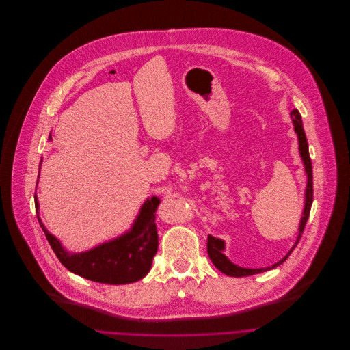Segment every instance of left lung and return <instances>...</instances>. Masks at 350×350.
Segmentation results:
<instances>
[{"label":"left lung","mask_w":350,"mask_h":350,"mask_svg":"<svg viewBox=\"0 0 350 350\" xmlns=\"http://www.w3.org/2000/svg\"><path fill=\"white\" fill-rule=\"evenodd\" d=\"M291 118L294 122V129L298 135V142H299V154L302 157L304 165H305V172L308 175V183H306V191H305V206H304V214L301 218V224H299V234L298 239L294 244V247L288 251V254L282 259L278 260L277 263L269 266V267H260V269H247V267H241L234 265L233 262H230V259L224 254L225 250V241L221 239H215L213 236H208V243H206V251H208V256L209 259L213 260V263L215 265V267L218 270H221L222 273L232 275V277H244V275H252V274H258L270 269L277 267L278 265H282L293 252V250L297 247V244L301 240V236L304 233L305 225L308 222L309 214H310V208H312V202H313V172H312V161H310V156H309V148H308V141H306V135L304 131V125H302V117L299 114V111L297 109H294L291 111Z\"/></svg>","instance_id":"1"}]
</instances>
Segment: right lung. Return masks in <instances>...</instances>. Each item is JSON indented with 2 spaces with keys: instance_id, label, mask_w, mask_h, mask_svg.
Segmentation results:
<instances>
[{
  "instance_id": "1",
  "label": "right lung",
  "mask_w": 350,
  "mask_h": 350,
  "mask_svg": "<svg viewBox=\"0 0 350 350\" xmlns=\"http://www.w3.org/2000/svg\"><path fill=\"white\" fill-rule=\"evenodd\" d=\"M49 141H52L51 135ZM34 202L36 211H38L37 196H34ZM159 204V197L148 198L131 230L90 251L77 254L64 250L62 243L45 229L40 217H37L51 248L67 270L96 283L129 284L144 278L152 267L159 248L156 228V209Z\"/></svg>"
}]
</instances>
